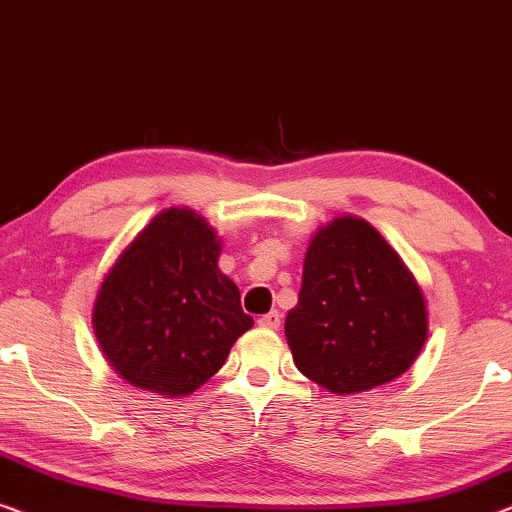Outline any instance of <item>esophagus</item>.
<instances>
[{
  "instance_id": "obj_1",
  "label": "esophagus",
  "mask_w": 512,
  "mask_h": 512,
  "mask_svg": "<svg viewBox=\"0 0 512 512\" xmlns=\"http://www.w3.org/2000/svg\"><path fill=\"white\" fill-rule=\"evenodd\" d=\"M257 325L262 329H278L280 327V313L278 311H271L262 315V318L257 320Z\"/></svg>"
}]
</instances>
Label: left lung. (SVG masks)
<instances>
[{
    "label": "left lung",
    "instance_id": "8db88e82",
    "mask_svg": "<svg viewBox=\"0 0 512 512\" xmlns=\"http://www.w3.org/2000/svg\"><path fill=\"white\" fill-rule=\"evenodd\" d=\"M285 336L297 369L334 394L399 378L427 338V308L401 257L369 222L336 218L308 246Z\"/></svg>",
    "mask_w": 512,
    "mask_h": 512
}]
</instances>
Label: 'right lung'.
<instances>
[{
	"instance_id": "obj_1",
	"label": "right lung",
	"mask_w": 512,
	"mask_h": 512,
	"mask_svg": "<svg viewBox=\"0 0 512 512\" xmlns=\"http://www.w3.org/2000/svg\"><path fill=\"white\" fill-rule=\"evenodd\" d=\"M215 239L197 213L169 208L129 243L102 283L95 334L134 387L167 397L194 392L253 327L239 287L218 269Z\"/></svg>"
}]
</instances>
